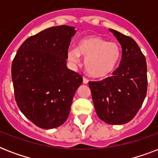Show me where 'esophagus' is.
Wrapping results in <instances>:
<instances>
[{
	"instance_id": "esophagus-1",
	"label": "esophagus",
	"mask_w": 158,
	"mask_h": 158,
	"mask_svg": "<svg viewBox=\"0 0 158 158\" xmlns=\"http://www.w3.org/2000/svg\"><path fill=\"white\" fill-rule=\"evenodd\" d=\"M83 83H84V84H88V83H89V80H88V79H86V78H83Z\"/></svg>"
}]
</instances>
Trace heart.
Returning <instances> with one entry per match:
<instances>
[{"label":"heart","instance_id":"b5f03b06","mask_svg":"<svg viewBox=\"0 0 158 158\" xmlns=\"http://www.w3.org/2000/svg\"><path fill=\"white\" fill-rule=\"evenodd\" d=\"M84 57V66L86 72L94 78H105L112 73L120 63L122 52L115 42L98 36H89L79 41L77 48H69L68 59L73 64Z\"/></svg>","mask_w":158,"mask_h":158}]
</instances>
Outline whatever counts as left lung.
Masks as SVG:
<instances>
[{"mask_svg":"<svg viewBox=\"0 0 158 158\" xmlns=\"http://www.w3.org/2000/svg\"><path fill=\"white\" fill-rule=\"evenodd\" d=\"M122 48L120 65L102 81L89 82L97 115L110 125H123L135 117L147 94V63L133 38L110 28Z\"/></svg>","mask_w":158,"mask_h":158,"instance_id":"left-lung-1","label":"left lung"}]
</instances>
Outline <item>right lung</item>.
Returning <instances> with one entry per match:
<instances>
[{
	"label": "right lung",
	"mask_w": 158,
	"mask_h": 158,
	"mask_svg": "<svg viewBox=\"0 0 158 158\" xmlns=\"http://www.w3.org/2000/svg\"><path fill=\"white\" fill-rule=\"evenodd\" d=\"M74 27H52L29 37L19 47L11 65L15 97L28 120L46 130L66 120L80 74L67 68Z\"/></svg>",
	"instance_id": "add662e5"
}]
</instances>
